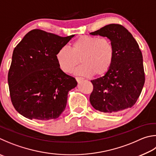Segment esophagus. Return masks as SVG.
<instances>
[{"mask_svg":"<svg viewBox=\"0 0 156 156\" xmlns=\"http://www.w3.org/2000/svg\"><path fill=\"white\" fill-rule=\"evenodd\" d=\"M83 78H82V77H76V81L78 82H80V81H81V80H83Z\"/></svg>","mask_w":156,"mask_h":156,"instance_id":"34e87169","label":"esophagus"}]
</instances>
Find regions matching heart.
I'll return each mask as SVG.
<instances>
[{
  "label": "heart",
  "instance_id": "heart-1",
  "mask_svg": "<svg viewBox=\"0 0 156 156\" xmlns=\"http://www.w3.org/2000/svg\"><path fill=\"white\" fill-rule=\"evenodd\" d=\"M115 49L108 39L96 36L82 35L72 42L71 48L62 47L58 50L56 57L61 69L83 76H104L109 70L114 61Z\"/></svg>",
  "mask_w": 156,
  "mask_h": 156
}]
</instances>
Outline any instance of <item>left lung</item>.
<instances>
[{
  "label": "left lung",
  "mask_w": 156,
  "mask_h": 156,
  "mask_svg": "<svg viewBox=\"0 0 156 156\" xmlns=\"http://www.w3.org/2000/svg\"><path fill=\"white\" fill-rule=\"evenodd\" d=\"M108 38L114 46V61L102 77L91 80L90 102L102 112H116L136 102L145 84L142 52L132 34L122 25L110 24L90 33Z\"/></svg>",
  "instance_id": "1"
}]
</instances>
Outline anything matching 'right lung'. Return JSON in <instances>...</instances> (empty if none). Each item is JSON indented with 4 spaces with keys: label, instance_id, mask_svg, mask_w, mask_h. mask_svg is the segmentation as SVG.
<instances>
[{
    "label": "right lung",
    "instance_id": "1",
    "mask_svg": "<svg viewBox=\"0 0 156 156\" xmlns=\"http://www.w3.org/2000/svg\"><path fill=\"white\" fill-rule=\"evenodd\" d=\"M73 36L34 29L14 48L8 84L11 102L22 116L48 121L64 111L68 92L77 82L61 69L56 55Z\"/></svg>",
    "mask_w": 156,
    "mask_h": 156
}]
</instances>
